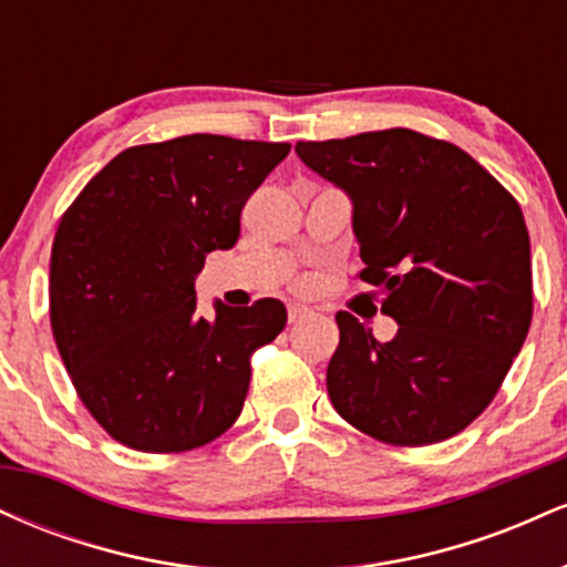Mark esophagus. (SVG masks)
I'll return each instance as SVG.
<instances>
[{
    "instance_id": "obj_1",
    "label": "esophagus",
    "mask_w": 567,
    "mask_h": 567,
    "mask_svg": "<svg viewBox=\"0 0 567 567\" xmlns=\"http://www.w3.org/2000/svg\"><path fill=\"white\" fill-rule=\"evenodd\" d=\"M311 315H315V311L306 309V306H301V303L288 306V320L290 322H301V320H306V317H311Z\"/></svg>"
}]
</instances>
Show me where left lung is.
<instances>
[{"instance_id": "1", "label": "left lung", "mask_w": 567, "mask_h": 567, "mask_svg": "<svg viewBox=\"0 0 567 567\" xmlns=\"http://www.w3.org/2000/svg\"><path fill=\"white\" fill-rule=\"evenodd\" d=\"M309 171L351 199V229L396 336L338 311L328 394L343 421L392 445H432L496 396L533 317L519 205L470 154L394 127L298 141Z\"/></svg>"}]
</instances>
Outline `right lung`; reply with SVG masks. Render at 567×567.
Segmentation results:
<instances>
[{
	"label": "right lung",
	"mask_w": 567,
	"mask_h": 567,
	"mask_svg": "<svg viewBox=\"0 0 567 567\" xmlns=\"http://www.w3.org/2000/svg\"><path fill=\"white\" fill-rule=\"evenodd\" d=\"M290 143L184 135L125 148L63 213L50 256V322L71 383L122 445L181 453L243 413L250 354L288 322L285 303L197 311L207 252L239 237L247 197Z\"/></svg>",
	"instance_id": "1"
}]
</instances>
